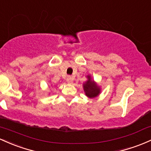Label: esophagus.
<instances>
[{"instance_id":"34e87169","label":"esophagus","mask_w":151,"mask_h":151,"mask_svg":"<svg viewBox=\"0 0 151 151\" xmlns=\"http://www.w3.org/2000/svg\"><path fill=\"white\" fill-rule=\"evenodd\" d=\"M67 83H69V84H72V82H73V78L72 77H71V76H68L67 78Z\"/></svg>"}]
</instances>
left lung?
<instances>
[{
	"instance_id": "1",
	"label": "left lung",
	"mask_w": 151,
	"mask_h": 151,
	"mask_svg": "<svg viewBox=\"0 0 151 151\" xmlns=\"http://www.w3.org/2000/svg\"><path fill=\"white\" fill-rule=\"evenodd\" d=\"M87 78H88V80L84 82L83 84L84 90L87 97L89 98H93V97H97L100 94V89L97 84L94 83V81L91 79L89 76L87 77Z\"/></svg>"
}]
</instances>
